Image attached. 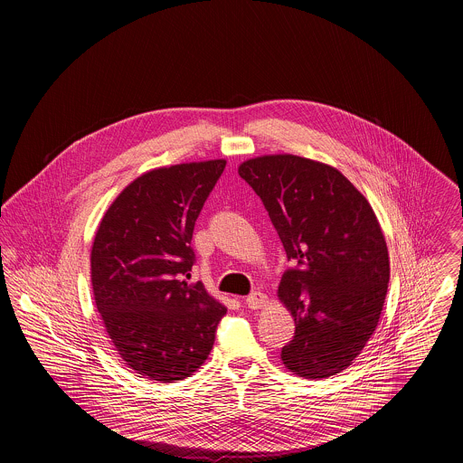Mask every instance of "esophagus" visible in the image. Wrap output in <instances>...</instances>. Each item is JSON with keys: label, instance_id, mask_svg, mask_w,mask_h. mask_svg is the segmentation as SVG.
Returning <instances> with one entry per match:
<instances>
[{"label": "esophagus", "instance_id": "1", "mask_svg": "<svg viewBox=\"0 0 463 463\" xmlns=\"http://www.w3.org/2000/svg\"><path fill=\"white\" fill-rule=\"evenodd\" d=\"M267 302H269V300H267V297H265L264 293H260V291H255V293L248 295V297H246V300H244V304H246L250 308L264 307Z\"/></svg>", "mask_w": 463, "mask_h": 463}]
</instances>
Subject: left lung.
<instances>
[{
  "mask_svg": "<svg viewBox=\"0 0 463 463\" xmlns=\"http://www.w3.org/2000/svg\"><path fill=\"white\" fill-rule=\"evenodd\" d=\"M238 172L297 262L278 289L295 321L283 364L312 380L344 372L376 330L391 278L372 204L336 168L300 156L251 157Z\"/></svg>",
  "mask_w": 463,
  "mask_h": 463,
  "instance_id": "8db88e82",
  "label": "left lung"
}]
</instances>
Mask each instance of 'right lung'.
Listing matches in <instances>:
<instances>
[{"label":"right lung","instance_id":"1","mask_svg":"<svg viewBox=\"0 0 463 463\" xmlns=\"http://www.w3.org/2000/svg\"><path fill=\"white\" fill-rule=\"evenodd\" d=\"M225 159L180 163L137 176L97 229L90 264L95 306L128 368L170 383L194 373L227 312L204 285L187 283L199 212Z\"/></svg>","mask_w":463,"mask_h":463}]
</instances>
